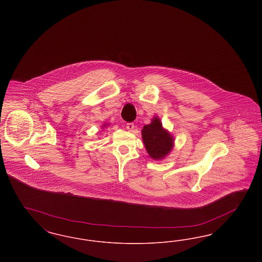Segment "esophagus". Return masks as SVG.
<instances>
[{"instance_id": "34e87169", "label": "esophagus", "mask_w": 262, "mask_h": 262, "mask_svg": "<svg viewBox=\"0 0 262 262\" xmlns=\"http://www.w3.org/2000/svg\"><path fill=\"white\" fill-rule=\"evenodd\" d=\"M125 127H126V129H127L128 132H132V133H133V132L135 130V127H136V126H135V124H133V123H127L126 125H125Z\"/></svg>"}]
</instances>
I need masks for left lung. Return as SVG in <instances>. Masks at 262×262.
<instances>
[{"instance_id": "left-lung-1", "label": "left lung", "mask_w": 262, "mask_h": 262, "mask_svg": "<svg viewBox=\"0 0 262 262\" xmlns=\"http://www.w3.org/2000/svg\"><path fill=\"white\" fill-rule=\"evenodd\" d=\"M145 149L154 160L164 159L174 146V138L163 128L158 117H154L149 125H145L141 130Z\"/></svg>"}]
</instances>
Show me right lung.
<instances>
[{"mask_svg":"<svg viewBox=\"0 0 262 262\" xmlns=\"http://www.w3.org/2000/svg\"><path fill=\"white\" fill-rule=\"evenodd\" d=\"M104 126H106V124H105V125H104Z\"/></svg>","mask_w":262,"mask_h":262,"instance_id":"1","label":"right lung"}]
</instances>
